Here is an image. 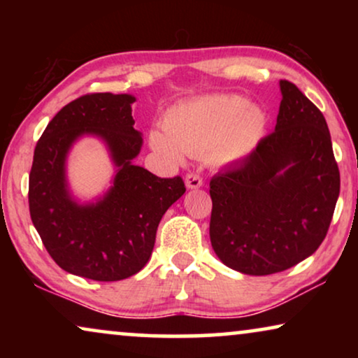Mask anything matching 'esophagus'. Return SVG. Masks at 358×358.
Here are the masks:
<instances>
[{
	"label": "esophagus",
	"instance_id": "1",
	"mask_svg": "<svg viewBox=\"0 0 358 358\" xmlns=\"http://www.w3.org/2000/svg\"><path fill=\"white\" fill-rule=\"evenodd\" d=\"M202 184H203V180L199 174L190 173L185 176V185H187L189 189H199V187H202Z\"/></svg>",
	"mask_w": 358,
	"mask_h": 358
}]
</instances>
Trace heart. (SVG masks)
<instances>
[{
  "label": "heart",
  "mask_w": 358,
  "mask_h": 358,
  "mask_svg": "<svg viewBox=\"0 0 358 358\" xmlns=\"http://www.w3.org/2000/svg\"><path fill=\"white\" fill-rule=\"evenodd\" d=\"M163 127L150 131V145L168 159L180 161L184 153L207 150L215 163L229 164L257 148L266 134L267 115L241 96H205L171 107Z\"/></svg>",
  "instance_id": "heart-1"
}]
</instances>
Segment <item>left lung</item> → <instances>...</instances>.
<instances>
[{
	"label": "left lung",
	"mask_w": 358,
	"mask_h": 358,
	"mask_svg": "<svg viewBox=\"0 0 358 358\" xmlns=\"http://www.w3.org/2000/svg\"><path fill=\"white\" fill-rule=\"evenodd\" d=\"M275 130L210 180V241L224 266L271 275L305 261L329 229L341 176L321 110L280 81Z\"/></svg>",
	"instance_id": "8db88e82"
}]
</instances>
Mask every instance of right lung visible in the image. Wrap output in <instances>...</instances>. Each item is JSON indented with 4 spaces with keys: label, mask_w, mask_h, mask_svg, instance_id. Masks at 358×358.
Masks as SVG:
<instances>
[{
    "label": "right lung",
    "mask_w": 358,
    "mask_h": 358,
    "mask_svg": "<svg viewBox=\"0 0 358 358\" xmlns=\"http://www.w3.org/2000/svg\"><path fill=\"white\" fill-rule=\"evenodd\" d=\"M131 94L96 92L66 104L43 130L29 176V210L53 261L73 275L97 282L124 280L145 267L156 229L171 205L185 192L179 178L161 179L134 164L143 138L134 129ZM85 134L108 146L116 176L94 203L72 197L66 158Z\"/></svg>",
    "instance_id": "obj_1"
}]
</instances>
